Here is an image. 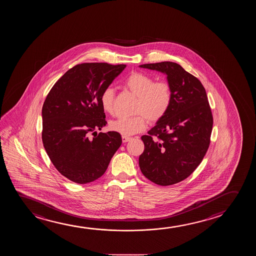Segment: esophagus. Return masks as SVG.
Listing matches in <instances>:
<instances>
[{
  "label": "esophagus",
  "mask_w": 256,
  "mask_h": 256,
  "mask_svg": "<svg viewBox=\"0 0 256 256\" xmlns=\"http://www.w3.org/2000/svg\"><path fill=\"white\" fill-rule=\"evenodd\" d=\"M122 139L123 144H125V142H128L130 141V140H131V138H128V136H122Z\"/></svg>",
  "instance_id": "34e87169"
}]
</instances>
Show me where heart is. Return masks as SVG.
Listing matches in <instances>:
<instances>
[{
    "label": "heart",
    "mask_w": 256,
    "mask_h": 256,
    "mask_svg": "<svg viewBox=\"0 0 256 256\" xmlns=\"http://www.w3.org/2000/svg\"><path fill=\"white\" fill-rule=\"evenodd\" d=\"M125 86L138 96L132 117L118 118L112 120L109 128L130 136L144 130L146 120L150 123L158 122L169 110L172 93V87L166 81L155 82L152 76L142 72H134L126 78ZM115 92L112 87H108L100 95V103L106 112L112 114L114 106Z\"/></svg>",
    "instance_id": "b5f03b06"
}]
</instances>
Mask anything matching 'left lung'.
I'll return each mask as SVG.
<instances>
[{
    "label": "left lung",
    "mask_w": 256,
    "mask_h": 256,
    "mask_svg": "<svg viewBox=\"0 0 256 256\" xmlns=\"http://www.w3.org/2000/svg\"><path fill=\"white\" fill-rule=\"evenodd\" d=\"M139 67L166 74L172 93L166 114L141 138L144 152L139 156V166L155 184L174 185L196 169L210 146L213 117L207 94L202 82L177 63Z\"/></svg>",
    "instance_id": "8db88e82"
}]
</instances>
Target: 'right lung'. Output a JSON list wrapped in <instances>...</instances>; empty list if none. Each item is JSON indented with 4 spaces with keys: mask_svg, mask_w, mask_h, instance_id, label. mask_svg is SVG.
Returning a JSON list of instances; mask_svg holds the SVG:
<instances>
[{
    "mask_svg": "<svg viewBox=\"0 0 256 256\" xmlns=\"http://www.w3.org/2000/svg\"><path fill=\"white\" fill-rule=\"evenodd\" d=\"M126 65L82 63L52 86L42 108V141L60 174L78 184L104 174L122 140L118 133H96L106 126L100 95ZM90 132L96 133L92 140Z\"/></svg>",
    "mask_w": 256,
    "mask_h": 256,
    "instance_id": "add662e5",
    "label": "right lung"
}]
</instances>
